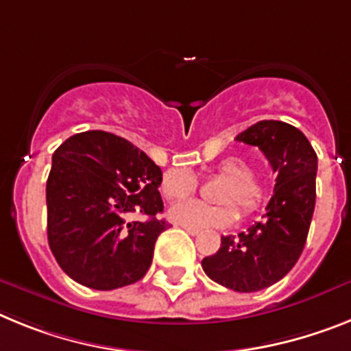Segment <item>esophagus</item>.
Returning a JSON list of instances; mask_svg holds the SVG:
<instances>
[{"label":"esophagus","mask_w":351,"mask_h":351,"mask_svg":"<svg viewBox=\"0 0 351 351\" xmlns=\"http://www.w3.org/2000/svg\"><path fill=\"white\" fill-rule=\"evenodd\" d=\"M185 231H187L189 234H193V237L199 234V230H193V228H185Z\"/></svg>","instance_id":"obj_1"}]
</instances>
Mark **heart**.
<instances>
[{
  "label": "heart",
  "mask_w": 351,
  "mask_h": 351,
  "mask_svg": "<svg viewBox=\"0 0 351 351\" xmlns=\"http://www.w3.org/2000/svg\"><path fill=\"white\" fill-rule=\"evenodd\" d=\"M215 171L221 178H226L217 193V201L221 203L208 205L196 199L176 203L169 210V219L173 222L193 230L224 228L233 224L239 217L234 204L243 215H249L265 205L268 185L265 180L254 176V167L249 160L240 157H226L219 160ZM196 187L197 178L187 167H173L164 173L160 180V194L169 201L191 196Z\"/></svg>",
  "instance_id": "heart-1"
}]
</instances>
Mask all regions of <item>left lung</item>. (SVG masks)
Wrapping results in <instances>:
<instances>
[{
  "instance_id": "left-lung-1",
  "label": "left lung",
  "mask_w": 351,
  "mask_h": 351,
  "mask_svg": "<svg viewBox=\"0 0 351 351\" xmlns=\"http://www.w3.org/2000/svg\"><path fill=\"white\" fill-rule=\"evenodd\" d=\"M237 141L258 146L277 173L263 221L237 237H222L201 267L217 285L251 293L272 286L295 267L306 245L316 201L318 157L297 127L277 120L251 125Z\"/></svg>"
}]
</instances>
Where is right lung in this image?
Here are the masks:
<instances>
[{"label":"right lung","instance_id":"1","mask_svg":"<svg viewBox=\"0 0 351 351\" xmlns=\"http://www.w3.org/2000/svg\"><path fill=\"white\" fill-rule=\"evenodd\" d=\"M160 167L127 139L104 130L58 146L45 187L47 240L58 265L79 285L117 289L139 281L167 230ZM146 221H130L132 215Z\"/></svg>","mask_w":351,"mask_h":351}]
</instances>
